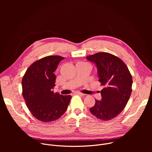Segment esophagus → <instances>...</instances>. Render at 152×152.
<instances>
[{"label":"esophagus","mask_w":152,"mask_h":152,"mask_svg":"<svg viewBox=\"0 0 152 152\" xmlns=\"http://www.w3.org/2000/svg\"><path fill=\"white\" fill-rule=\"evenodd\" d=\"M76 94H78V95H80V96H85L84 94H83V93H80V92H77V93H76Z\"/></svg>","instance_id":"34e87169"}]
</instances>
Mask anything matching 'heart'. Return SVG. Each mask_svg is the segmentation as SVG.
<instances>
[{
    "label": "heart",
    "instance_id": "heart-1",
    "mask_svg": "<svg viewBox=\"0 0 152 152\" xmlns=\"http://www.w3.org/2000/svg\"><path fill=\"white\" fill-rule=\"evenodd\" d=\"M82 64H90L89 63H88V62H82Z\"/></svg>",
    "mask_w": 152,
    "mask_h": 152
}]
</instances>
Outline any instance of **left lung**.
Wrapping results in <instances>:
<instances>
[{"label": "left lung", "instance_id": "8db88e82", "mask_svg": "<svg viewBox=\"0 0 152 152\" xmlns=\"http://www.w3.org/2000/svg\"><path fill=\"white\" fill-rule=\"evenodd\" d=\"M86 59L96 64L99 81L104 87L100 91L102 100H96L90 112L102 120L113 119L124 109L131 95L132 75L125 63L113 54L99 52Z\"/></svg>", "mask_w": 152, "mask_h": 152}]
</instances>
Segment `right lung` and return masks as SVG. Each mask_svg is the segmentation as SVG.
Returning a JSON list of instances; mask_svg holds the SVG:
<instances>
[{"label": "right lung", "instance_id": "add662e5", "mask_svg": "<svg viewBox=\"0 0 152 152\" xmlns=\"http://www.w3.org/2000/svg\"><path fill=\"white\" fill-rule=\"evenodd\" d=\"M64 58L48 56L32 63L24 75L21 85L22 94L32 115L42 122L59 118L66 111L72 96L54 93L59 62Z\"/></svg>", "mask_w": 152, "mask_h": 152}]
</instances>
